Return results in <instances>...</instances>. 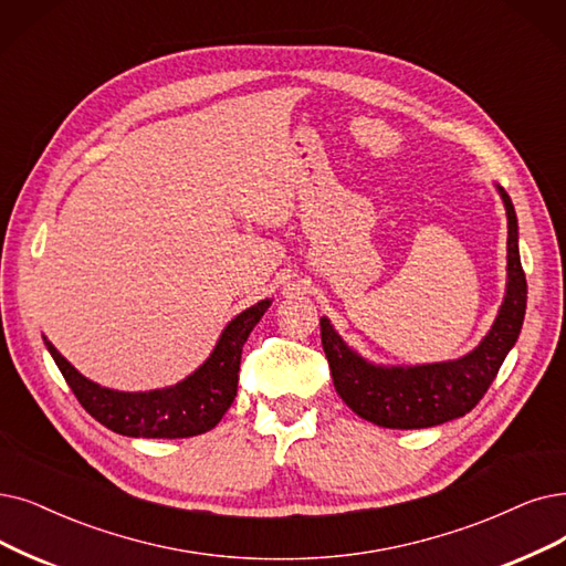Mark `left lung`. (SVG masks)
I'll return each instance as SVG.
<instances>
[{
  "mask_svg": "<svg viewBox=\"0 0 566 566\" xmlns=\"http://www.w3.org/2000/svg\"><path fill=\"white\" fill-rule=\"evenodd\" d=\"M500 190L509 218V281L506 297L483 342L469 355L450 361L416 367H378L350 350L321 318L323 350L329 361L334 388L350 409L378 427L422 429L462 418L488 392L509 350L523 329L527 308V281L517 253V218L513 201Z\"/></svg>",
  "mask_w": 566,
  "mask_h": 566,
  "instance_id": "left-lung-1",
  "label": "left lung"
}]
</instances>
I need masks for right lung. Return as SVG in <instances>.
I'll return each instance as SVG.
<instances>
[{"label":"right lung","instance_id":"right-lung-1","mask_svg":"<svg viewBox=\"0 0 566 566\" xmlns=\"http://www.w3.org/2000/svg\"><path fill=\"white\" fill-rule=\"evenodd\" d=\"M271 300L245 308L224 327L211 357L186 380L150 392H118L81 376L57 348L46 342L66 386L83 409L111 432L142 439H186L213 429L237 397L241 350Z\"/></svg>","mask_w":566,"mask_h":566}]
</instances>
